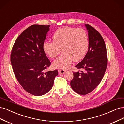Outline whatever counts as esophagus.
I'll use <instances>...</instances> for the list:
<instances>
[{
	"instance_id": "esophagus-1",
	"label": "esophagus",
	"mask_w": 124,
	"mask_h": 124,
	"mask_svg": "<svg viewBox=\"0 0 124 124\" xmlns=\"http://www.w3.org/2000/svg\"><path fill=\"white\" fill-rule=\"evenodd\" d=\"M66 70L65 69H58V72H59L60 74H64L66 72Z\"/></svg>"
}]
</instances>
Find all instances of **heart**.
Returning <instances> with one entry per match:
<instances>
[{
    "mask_svg": "<svg viewBox=\"0 0 124 124\" xmlns=\"http://www.w3.org/2000/svg\"><path fill=\"white\" fill-rule=\"evenodd\" d=\"M52 42H44L42 48L45 54L52 59L57 57L62 49V54L53 62L56 68H69L73 61L77 62L83 58L88 48L87 33L82 28H59L52 36Z\"/></svg>",
    "mask_w": 124,
    "mask_h": 124,
    "instance_id": "1",
    "label": "heart"
}]
</instances>
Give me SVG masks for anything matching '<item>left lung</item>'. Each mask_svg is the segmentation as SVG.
Masks as SVG:
<instances>
[{
	"label": "left lung",
	"mask_w": 124,
	"mask_h": 124,
	"mask_svg": "<svg viewBox=\"0 0 124 124\" xmlns=\"http://www.w3.org/2000/svg\"><path fill=\"white\" fill-rule=\"evenodd\" d=\"M85 26L88 32V50L83 59L75 66L83 70L73 72L70 82L73 91L82 95L88 94L98 86L108 63L107 48L102 36L92 26Z\"/></svg>",
	"instance_id": "8db88e82"
}]
</instances>
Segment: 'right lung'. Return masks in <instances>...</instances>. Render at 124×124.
I'll return each mask as SVG.
<instances>
[{
	"label": "right lung",
	"mask_w": 124,
	"mask_h": 124,
	"mask_svg": "<svg viewBox=\"0 0 124 124\" xmlns=\"http://www.w3.org/2000/svg\"><path fill=\"white\" fill-rule=\"evenodd\" d=\"M50 25H33L17 37L11 53V62L15 76L26 92L40 96L49 92L58 72H44L51 65L43 50V44Z\"/></svg>",
	"instance_id": "obj_1"
}]
</instances>
